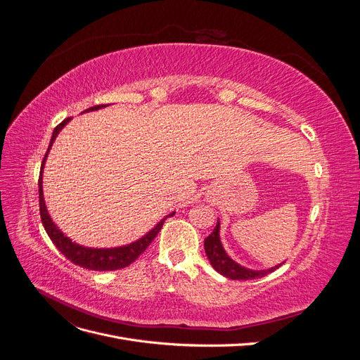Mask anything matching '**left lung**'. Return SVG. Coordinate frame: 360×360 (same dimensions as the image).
<instances>
[{
  "mask_svg": "<svg viewBox=\"0 0 360 360\" xmlns=\"http://www.w3.org/2000/svg\"><path fill=\"white\" fill-rule=\"evenodd\" d=\"M221 219H217L216 226L213 228V231L204 238V249H205V255L209 258L212 267L221 274L225 278L230 279H237V281H246V279H257V278H263L266 275H269L270 271L276 270L281 264H284L282 261L281 264H276L274 267L269 269H248L242 264H238L237 261H234L230 255L226 254V250L222 246L221 242Z\"/></svg>",
  "mask_w": 360,
  "mask_h": 360,
  "instance_id": "8db88e82",
  "label": "left lung"
}]
</instances>
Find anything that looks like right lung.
<instances>
[{"label": "right lung", "mask_w": 360, "mask_h": 360, "mask_svg": "<svg viewBox=\"0 0 360 360\" xmlns=\"http://www.w3.org/2000/svg\"><path fill=\"white\" fill-rule=\"evenodd\" d=\"M106 106L108 105L91 106V108H89V110H85L82 114L99 111V110H102V108H106ZM70 120H72V117L66 118L63 123H60L56 129H53L48 151L45 155V159H43V162H41L40 177H39V204H40L41 224H43V226H45V231L49 236L52 243L56 245L60 252L68 259H70L73 264L81 266V267L89 269V270H97V271L123 269V267L129 266L130 263H134V261L144 252L146 248L151 243V240H153L156 234L160 231V228H162L163 222H165L167 217L172 216L176 212H171L165 217H162V219L153 228H151V230H148L143 237H139V238H136V240L130 242L127 245H122V246H112V248L84 246V245L73 242L69 236L64 234L58 228V225L52 221V217L48 212L46 202H45V197H43V169H45V163H46L49 151L53 146V141L57 139L58 134L64 129V126L70 122Z\"/></svg>", "instance_id": "add662e5"}]
</instances>
